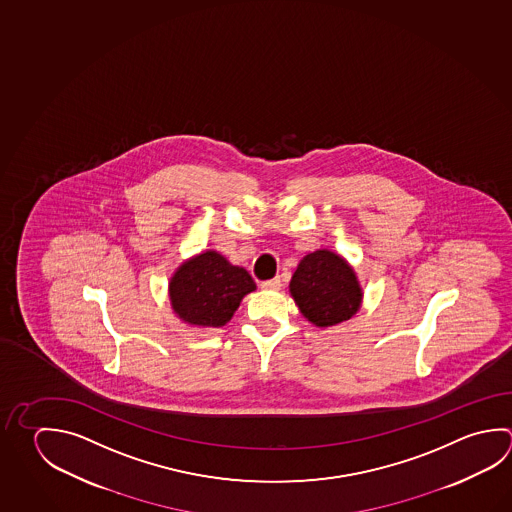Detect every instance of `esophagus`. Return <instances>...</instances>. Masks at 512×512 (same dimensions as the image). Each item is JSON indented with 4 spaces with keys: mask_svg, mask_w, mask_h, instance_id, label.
I'll return each mask as SVG.
<instances>
[{
    "mask_svg": "<svg viewBox=\"0 0 512 512\" xmlns=\"http://www.w3.org/2000/svg\"><path fill=\"white\" fill-rule=\"evenodd\" d=\"M260 287L263 290H279L281 289V279H267V281H261Z\"/></svg>",
    "mask_w": 512,
    "mask_h": 512,
    "instance_id": "1",
    "label": "esophagus"
}]
</instances>
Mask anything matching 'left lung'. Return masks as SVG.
Returning <instances> with one entry per match:
<instances>
[{"label": "left lung", "instance_id": "1", "mask_svg": "<svg viewBox=\"0 0 512 512\" xmlns=\"http://www.w3.org/2000/svg\"><path fill=\"white\" fill-rule=\"evenodd\" d=\"M290 294L301 314L321 328L350 319L363 299L352 267L330 251L312 252L299 261Z\"/></svg>", "mask_w": 512, "mask_h": 512}]
</instances>
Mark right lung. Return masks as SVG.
<instances>
[{
  "mask_svg": "<svg viewBox=\"0 0 512 512\" xmlns=\"http://www.w3.org/2000/svg\"><path fill=\"white\" fill-rule=\"evenodd\" d=\"M256 289L251 274L234 267L218 252L207 251L186 261L169 283L171 305L189 325L218 328L240 307L245 294Z\"/></svg>",
  "mask_w": 512,
  "mask_h": 512,
  "instance_id": "1",
  "label": "right lung"
}]
</instances>
